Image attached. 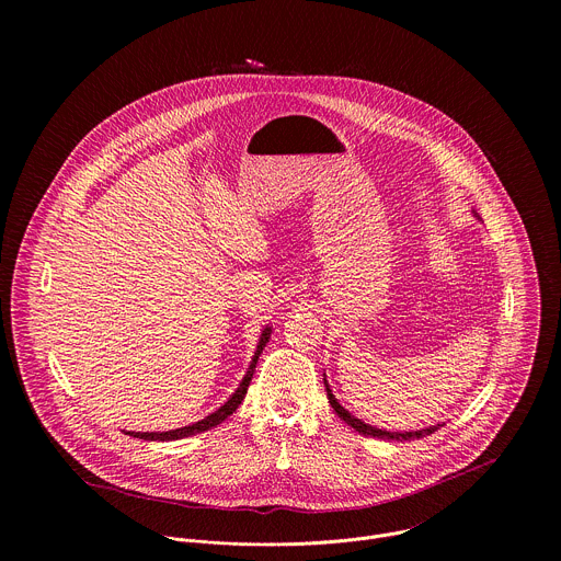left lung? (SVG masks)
Wrapping results in <instances>:
<instances>
[{
	"mask_svg": "<svg viewBox=\"0 0 561 561\" xmlns=\"http://www.w3.org/2000/svg\"><path fill=\"white\" fill-rule=\"evenodd\" d=\"M477 215V213H474ZM324 386H327V397H329V402H331V407H333V411L351 426V428H355L357 433H362V435H366V437H377V439H392V442H411V439H420V437H426V435H431V433H435V431H439L442 426H444V422L442 424H435V426H428V428H422V431H383V428H377V426H370V424H366V422H362L359 417H355L351 411H346L340 402H337V397L333 394V390H331V386H329V381H327V375H324Z\"/></svg>",
	"mask_w": 561,
	"mask_h": 561,
	"instance_id": "8db88e82",
	"label": "left lung"
}]
</instances>
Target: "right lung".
<instances>
[{"label":"right lung","mask_w":561,"mask_h":561,"mask_svg":"<svg viewBox=\"0 0 561 561\" xmlns=\"http://www.w3.org/2000/svg\"><path fill=\"white\" fill-rule=\"evenodd\" d=\"M271 333H273V329H271V327H266V329L262 331L260 342H257V348H255V355H253V359H251V366H249L247 375L242 377V381H239L237 390L226 399V402H224L215 413L206 415L204 420H199V422H195V424H188V426H182V428H173V431H154V433H135V431H128L126 435H133V437L146 439V442H175V439H184V437H191V435H197V433L210 431V428H215L217 424H221L226 417H230V415L237 411V407H239V404L244 402L247 390H249V383H251L253 373H255V366H257V359H260V355H262L264 346L268 344Z\"/></svg>","instance_id":"obj_1"}]
</instances>
